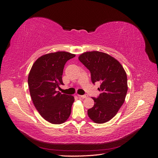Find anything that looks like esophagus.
I'll return each mask as SVG.
<instances>
[{
	"label": "esophagus",
	"instance_id": "obj_1",
	"mask_svg": "<svg viewBox=\"0 0 158 158\" xmlns=\"http://www.w3.org/2000/svg\"><path fill=\"white\" fill-rule=\"evenodd\" d=\"M78 96L82 98H86L88 97V95H86V94L85 95H78Z\"/></svg>",
	"mask_w": 158,
	"mask_h": 158
}]
</instances>
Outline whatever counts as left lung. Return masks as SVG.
<instances>
[{"mask_svg": "<svg viewBox=\"0 0 158 158\" xmlns=\"http://www.w3.org/2000/svg\"><path fill=\"white\" fill-rule=\"evenodd\" d=\"M78 59L89 70L92 83H101L98 88L100 94L93 98L95 103L88 110V116L95 123H106L116 115L125 102L128 90L127 74L117 60L102 52H85Z\"/></svg>", "mask_w": 158, "mask_h": 158, "instance_id": "obj_1", "label": "left lung"}]
</instances>
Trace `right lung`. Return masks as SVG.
I'll list each match as a JSON object with an SVG mask.
<instances>
[{
  "instance_id": "add662e5",
  "label": "right lung",
  "mask_w": 158,
  "mask_h": 158,
  "mask_svg": "<svg viewBox=\"0 0 158 158\" xmlns=\"http://www.w3.org/2000/svg\"><path fill=\"white\" fill-rule=\"evenodd\" d=\"M74 56L64 51L43 55L33 64L28 76L33 103L41 117L52 124L63 123L71 113L74 98L62 94L56 89L63 85L62 75L64 65Z\"/></svg>"
}]
</instances>
